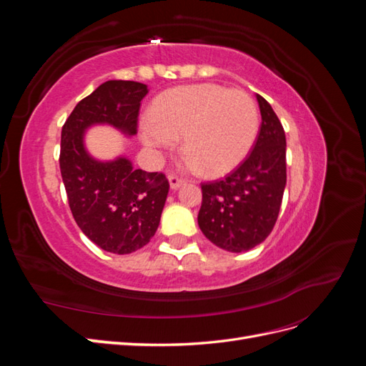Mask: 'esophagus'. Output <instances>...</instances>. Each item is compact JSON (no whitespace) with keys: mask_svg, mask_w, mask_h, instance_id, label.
<instances>
[{"mask_svg":"<svg viewBox=\"0 0 366 366\" xmlns=\"http://www.w3.org/2000/svg\"><path fill=\"white\" fill-rule=\"evenodd\" d=\"M168 180H169V186H171V189H179V187H182L183 184H184V182L182 180V179H179V177H175V175H168Z\"/></svg>","mask_w":366,"mask_h":366,"instance_id":"obj_1","label":"esophagus"}]
</instances>
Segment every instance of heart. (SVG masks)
Wrapping results in <instances>:
<instances>
[{"mask_svg":"<svg viewBox=\"0 0 366 366\" xmlns=\"http://www.w3.org/2000/svg\"><path fill=\"white\" fill-rule=\"evenodd\" d=\"M258 128V107L250 94L195 84L172 88L152 102L142 120L140 140L149 152L160 154L182 134L186 168L221 175L247 156Z\"/></svg>","mask_w":366,"mask_h":366,"instance_id":"b5f03b06","label":"heart"}]
</instances>
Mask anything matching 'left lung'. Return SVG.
<instances>
[{
  "mask_svg": "<svg viewBox=\"0 0 366 366\" xmlns=\"http://www.w3.org/2000/svg\"><path fill=\"white\" fill-rule=\"evenodd\" d=\"M261 129L253 149L223 180L202 184L198 226L227 252H247L270 235L287 183L285 132L265 99L257 94Z\"/></svg>",
  "mask_w": 366,
  "mask_h": 366,
  "instance_id": "8db88e82",
  "label": "left lung"
}]
</instances>
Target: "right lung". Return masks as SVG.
I'll return each mask as SVG.
<instances>
[{
  "label": "right lung",
  "instance_id": "right-lung-1",
  "mask_svg": "<svg viewBox=\"0 0 366 366\" xmlns=\"http://www.w3.org/2000/svg\"><path fill=\"white\" fill-rule=\"evenodd\" d=\"M145 84L107 81L74 107L61 132L59 166L77 226L101 249L127 254L156 234L169 183L163 172L132 168L128 157L97 160L85 148V132L109 125L134 136Z\"/></svg>",
  "mask_w": 366,
  "mask_h": 366
}]
</instances>
